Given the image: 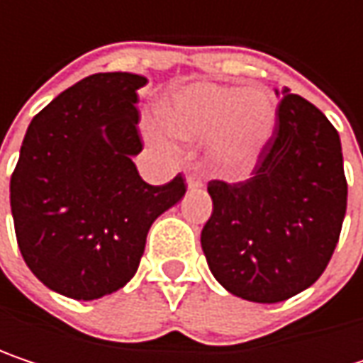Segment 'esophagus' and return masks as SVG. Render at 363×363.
<instances>
[{"label":"esophagus","instance_id":"1","mask_svg":"<svg viewBox=\"0 0 363 363\" xmlns=\"http://www.w3.org/2000/svg\"><path fill=\"white\" fill-rule=\"evenodd\" d=\"M186 186H189L191 191H197V189L203 186V181H201L197 174H189V177H186Z\"/></svg>","mask_w":363,"mask_h":363}]
</instances>
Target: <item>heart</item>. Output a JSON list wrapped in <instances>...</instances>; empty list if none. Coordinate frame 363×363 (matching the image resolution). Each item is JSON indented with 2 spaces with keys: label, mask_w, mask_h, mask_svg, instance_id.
Listing matches in <instances>:
<instances>
[{
  "label": "heart",
  "mask_w": 363,
  "mask_h": 363,
  "mask_svg": "<svg viewBox=\"0 0 363 363\" xmlns=\"http://www.w3.org/2000/svg\"><path fill=\"white\" fill-rule=\"evenodd\" d=\"M164 123L147 121V138L172 149L174 136L203 143L214 166L227 177L252 170L275 128V105L262 88L195 84L177 92L162 109Z\"/></svg>",
  "instance_id": "obj_1"
}]
</instances>
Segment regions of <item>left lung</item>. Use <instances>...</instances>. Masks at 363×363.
Returning a JSON list of instances; mask_svg holds the SVG:
<instances>
[{
	"instance_id": "obj_1",
	"label": "left lung",
	"mask_w": 363,
	"mask_h": 363,
	"mask_svg": "<svg viewBox=\"0 0 363 363\" xmlns=\"http://www.w3.org/2000/svg\"><path fill=\"white\" fill-rule=\"evenodd\" d=\"M281 94L252 177L208 182L201 250L218 284L252 303H281L315 284L347 212L336 128L303 96Z\"/></svg>"
}]
</instances>
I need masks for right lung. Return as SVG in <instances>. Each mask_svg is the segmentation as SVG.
Returning a JSON list of instances; mask_svg holds the SVG:
<instances>
[{
	"label": "right lung",
	"instance_id": "obj_1",
	"mask_svg": "<svg viewBox=\"0 0 363 363\" xmlns=\"http://www.w3.org/2000/svg\"><path fill=\"white\" fill-rule=\"evenodd\" d=\"M134 73L90 75L37 113L10 179L21 254L37 279L75 301L123 288L153 220L186 191L182 174L153 186L132 155L143 151Z\"/></svg>",
	"mask_w": 363,
	"mask_h": 363
}]
</instances>
